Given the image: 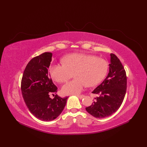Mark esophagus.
I'll return each mask as SVG.
<instances>
[{"mask_svg":"<svg viewBox=\"0 0 147 147\" xmlns=\"http://www.w3.org/2000/svg\"><path fill=\"white\" fill-rule=\"evenodd\" d=\"M75 96H77L78 97H79L80 99H82L83 97L84 96L83 94H82V95H80V94H76V95H75Z\"/></svg>","mask_w":147,"mask_h":147,"instance_id":"obj_1","label":"esophagus"}]
</instances>
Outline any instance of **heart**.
Instances as JSON below:
<instances>
[{
    "instance_id": "b5f03b06",
    "label": "heart",
    "mask_w": 147,
    "mask_h": 147,
    "mask_svg": "<svg viewBox=\"0 0 147 147\" xmlns=\"http://www.w3.org/2000/svg\"><path fill=\"white\" fill-rule=\"evenodd\" d=\"M64 64L51 65L49 72L56 82L65 83L75 78L62 88L64 94H77L86 85L94 86L103 80L107 73L109 64L105 59L84 53H72L63 59Z\"/></svg>"
}]
</instances>
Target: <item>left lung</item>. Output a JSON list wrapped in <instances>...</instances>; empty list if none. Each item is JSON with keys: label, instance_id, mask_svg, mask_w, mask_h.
Here are the masks:
<instances>
[{"label": "left lung", "instance_id": "left-lung-1", "mask_svg": "<svg viewBox=\"0 0 147 147\" xmlns=\"http://www.w3.org/2000/svg\"><path fill=\"white\" fill-rule=\"evenodd\" d=\"M109 72L105 79L92 92L99 96L86 107L87 112L96 118L110 116L122 104L127 88L126 71L118 57L111 53Z\"/></svg>", "mask_w": 147, "mask_h": 147}]
</instances>
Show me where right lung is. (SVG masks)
Returning a JSON list of instances; mask_svg holds the SVG:
<instances>
[{"instance_id": "obj_1", "label": "right lung", "mask_w": 147, "mask_h": 147, "mask_svg": "<svg viewBox=\"0 0 147 147\" xmlns=\"http://www.w3.org/2000/svg\"><path fill=\"white\" fill-rule=\"evenodd\" d=\"M52 53L46 52L34 57L26 65L21 80L22 95L30 112L38 119L49 121L56 119L64 110L68 97L50 94L57 92L48 68Z\"/></svg>"}]
</instances>
